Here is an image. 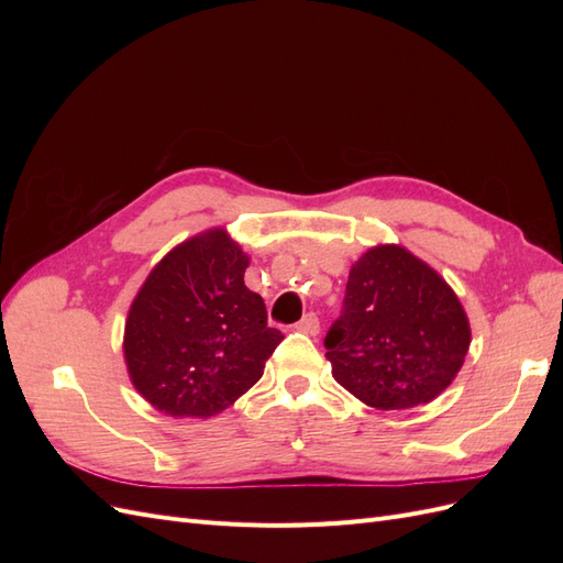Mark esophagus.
<instances>
[{
    "label": "esophagus",
    "mask_w": 563,
    "mask_h": 563,
    "mask_svg": "<svg viewBox=\"0 0 563 563\" xmlns=\"http://www.w3.org/2000/svg\"><path fill=\"white\" fill-rule=\"evenodd\" d=\"M296 329H298L300 333L317 335V333H319V319H317V314H314V312H308V314H305V317L296 323Z\"/></svg>",
    "instance_id": "obj_1"
}]
</instances>
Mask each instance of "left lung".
I'll return each instance as SVG.
<instances>
[{
    "label": "left lung",
    "instance_id": "8db88e82",
    "mask_svg": "<svg viewBox=\"0 0 563 563\" xmlns=\"http://www.w3.org/2000/svg\"><path fill=\"white\" fill-rule=\"evenodd\" d=\"M333 378L383 411L428 404L457 376L470 323L453 288L401 246L366 251L323 338Z\"/></svg>",
    "mask_w": 563,
    "mask_h": 563
}]
</instances>
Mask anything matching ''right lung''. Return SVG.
<instances>
[{"mask_svg":"<svg viewBox=\"0 0 563 563\" xmlns=\"http://www.w3.org/2000/svg\"><path fill=\"white\" fill-rule=\"evenodd\" d=\"M249 258L225 230L183 242L135 296L124 356L135 389L166 416L211 418L261 380L284 335L244 284Z\"/></svg>","mask_w":563,"mask_h":563,"instance_id":"obj_1","label":"right lung"}]
</instances>
